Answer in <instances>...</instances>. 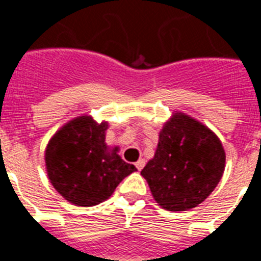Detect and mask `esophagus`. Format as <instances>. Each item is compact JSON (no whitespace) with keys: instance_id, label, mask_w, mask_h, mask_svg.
<instances>
[{"instance_id":"34e87169","label":"esophagus","mask_w":261,"mask_h":261,"mask_svg":"<svg viewBox=\"0 0 261 261\" xmlns=\"http://www.w3.org/2000/svg\"><path fill=\"white\" fill-rule=\"evenodd\" d=\"M144 166H145V159L144 158L138 159L137 162H136V167H137L138 171H141L142 168H144Z\"/></svg>"}]
</instances>
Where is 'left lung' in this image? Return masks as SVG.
<instances>
[{
  "mask_svg": "<svg viewBox=\"0 0 261 261\" xmlns=\"http://www.w3.org/2000/svg\"><path fill=\"white\" fill-rule=\"evenodd\" d=\"M225 162V149L216 133L190 115L175 112L163 124L155 154L141 175L159 206L184 212L213 192Z\"/></svg>",
  "mask_w": 261,
  "mask_h": 261,
  "instance_id": "8db88e82",
  "label": "left lung"
}]
</instances>
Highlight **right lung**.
<instances>
[{
  "label": "right lung",
  "instance_id": "right-lung-1",
  "mask_svg": "<svg viewBox=\"0 0 261 261\" xmlns=\"http://www.w3.org/2000/svg\"><path fill=\"white\" fill-rule=\"evenodd\" d=\"M107 121L82 115L57 130L45 147V168L55 190L77 206H94L110 199L124 177L137 171L106 144Z\"/></svg>",
  "mask_w": 261,
  "mask_h": 261
}]
</instances>
